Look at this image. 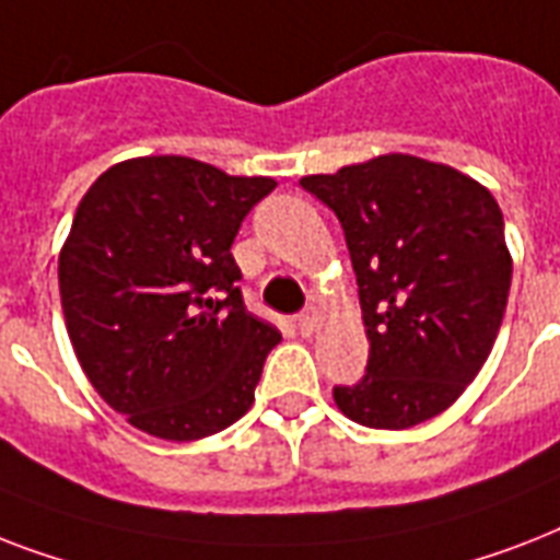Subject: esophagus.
I'll list each match as a JSON object with an SVG mask.
<instances>
[{
	"label": "esophagus",
	"mask_w": 560,
	"mask_h": 560,
	"mask_svg": "<svg viewBox=\"0 0 560 560\" xmlns=\"http://www.w3.org/2000/svg\"><path fill=\"white\" fill-rule=\"evenodd\" d=\"M316 325H319V316H316L314 311H307V314L296 316V328L302 337H311V334L316 331Z\"/></svg>",
	"instance_id": "34e87169"
}]
</instances>
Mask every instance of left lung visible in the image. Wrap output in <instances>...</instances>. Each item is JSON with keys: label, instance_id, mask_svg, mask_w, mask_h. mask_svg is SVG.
<instances>
[{"label": "left lung", "instance_id": "8db88e82", "mask_svg": "<svg viewBox=\"0 0 560 560\" xmlns=\"http://www.w3.org/2000/svg\"><path fill=\"white\" fill-rule=\"evenodd\" d=\"M299 183L340 218L366 325V377L337 386L334 404L372 430L430 421L486 366L503 325L512 253L494 194L409 153Z\"/></svg>", "mask_w": 560, "mask_h": 560}]
</instances>
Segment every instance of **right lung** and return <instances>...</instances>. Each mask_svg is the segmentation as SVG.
Instances as JSON below:
<instances>
[{
    "label": "right lung",
    "instance_id": "right-lung-1",
    "mask_svg": "<svg viewBox=\"0 0 560 560\" xmlns=\"http://www.w3.org/2000/svg\"><path fill=\"white\" fill-rule=\"evenodd\" d=\"M272 177L136 156L78 202L57 258L74 358L127 424L197 442L253 407L281 334L244 307L232 241Z\"/></svg>",
    "mask_w": 560,
    "mask_h": 560
}]
</instances>
